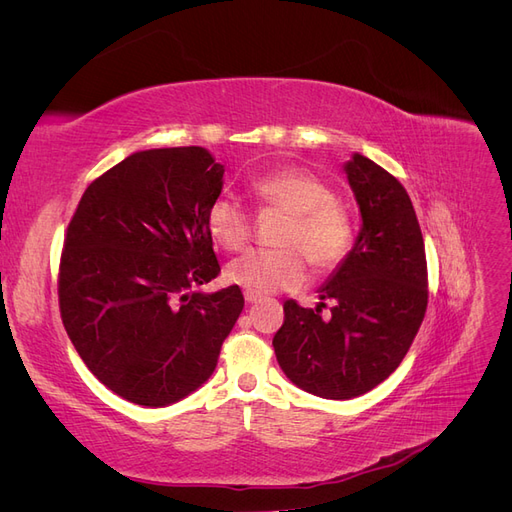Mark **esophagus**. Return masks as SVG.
Returning a JSON list of instances; mask_svg holds the SVG:
<instances>
[{"label":"esophagus","instance_id":"obj_1","mask_svg":"<svg viewBox=\"0 0 512 512\" xmlns=\"http://www.w3.org/2000/svg\"><path fill=\"white\" fill-rule=\"evenodd\" d=\"M243 297H245L247 303H256V301L262 299V294H260V292H254V290H245Z\"/></svg>","mask_w":512,"mask_h":512}]
</instances>
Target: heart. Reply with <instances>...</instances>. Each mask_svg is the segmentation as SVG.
<instances>
[{
    "instance_id": "1",
    "label": "heart",
    "mask_w": 512,
    "mask_h": 512,
    "mask_svg": "<svg viewBox=\"0 0 512 512\" xmlns=\"http://www.w3.org/2000/svg\"><path fill=\"white\" fill-rule=\"evenodd\" d=\"M258 211H280L286 220L273 250H252L232 260L226 277L245 290L275 292L299 288L307 280V262L320 273L339 267L354 241L352 215L333 198L327 181L299 166L273 170L252 181ZM211 239L226 252H239L254 235V218L237 198L220 194L207 207Z\"/></svg>"
}]
</instances>
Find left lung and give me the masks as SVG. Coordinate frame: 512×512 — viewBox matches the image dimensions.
Returning a JSON list of instances; mask_svg holds the SVG:
<instances>
[{
    "label": "left lung",
    "instance_id": "left-lung-1",
    "mask_svg": "<svg viewBox=\"0 0 512 512\" xmlns=\"http://www.w3.org/2000/svg\"><path fill=\"white\" fill-rule=\"evenodd\" d=\"M363 226L350 254L320 288L316 309L284 303L273 337L277 363L299 389L352 399L404 361L427 309V258L412 200L391 173L354 153L344 166ZM332 301L329 317L321 316Z\"/></svg>",
    "mask_w": 512,
    "mask_h": 512
}]
</instances>
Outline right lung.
<instances>
[{
	"label": "right lung",
	"mask_w": 512,
	"mask_h": 512,
	"mask_svg": "<svg viewBox=\"0 0 512 512\" xmlns=\"http://www.w3.org/2000/svg\"><path fill=\"white\" fill-rule=\"evenodd\" d=\"M222 177L203 147L136 151L87 185L68 224L61 320L91 374L132 404L205 384L243 309L239 286L194 290L220 275L205 215Z\"/></svg>",
	"instance_id": "add662e5"
}]
</instances>
